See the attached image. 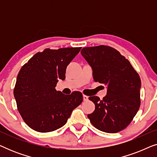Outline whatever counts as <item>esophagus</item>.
<instances>
[{
	"mask_svg": "<svg viewBox=\"0 0 157 157\" xmlns=\"http://www.w3.org/2000/svg\"><path fill=\"white\" fill-rule=\"evenodd\" d=\"M83 101H86L89 100V96H88L83 95Z\"/></svg>",
	"mask_w": 157,
	"mask_h": 157,
	"instance_id": "esophagus-1",
	"label": "esophagus"
}]
</instances>
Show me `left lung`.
<instances>
[{
	"instance_id": "obj_1",
	"label": "left lung",
	"mask_w": 157,
	"mask_h": 157,
	"mask_svg": "<svg viewBox=\"0 0 157 157\" xmlns=\"http://www.w3.org/2000/svg\"><path fill=\"white\" fill-rule=\"evenodd\" d=\"M93 70L96 82L107 86V95L89 100L95 110L88 114L94 127L106 133H117L129 125L141 104V79L130 62L109 46L86 47L81 51Z\"/></svg>"
}]
</instances>
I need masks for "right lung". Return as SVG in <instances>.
<instances>
[{"instance_id":"right-lung-1","label":"right lung","mask_w":157,"mask_h":157,"mask_svg":"<svg viewBox=\"0 0 157 157\" xmlns=\"http://www.w3.org/2000/svg\"><path fill=\"white\" fill-rule=\"evenodd\" d=\"M81 49L46 48L19 71L13 94L21 117L32 129L46 133L61 128L83 101L81 92L65 95L55 89L59 79H65L66 67Z\"/></svg>"}]
</instances>
